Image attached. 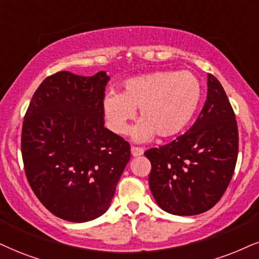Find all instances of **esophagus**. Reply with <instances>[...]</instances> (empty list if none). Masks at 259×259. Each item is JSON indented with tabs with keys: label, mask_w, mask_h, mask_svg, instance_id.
<instances>
[{
	"label": "esophagus",
	"mask_w": 259,
	"mask_h": 259,
	"mask_svg": "<svg viewBox=\"0 0 259 259\" xmlns=\"http://www.w3.org/2000/svg\"><path fill=\"white\" fill-rule=\"evenodd\" d=\"M131 152H132L133 157H138V156H142L143 154H144V149L137 148V146H132V148H131Z\"/></svg>",
	"instance_id": "34e87169"
}]
</instances>
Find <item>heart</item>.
Instances as JSON below:
<instances>
[{
	"label": "heart",
	"mask_w": 259,
	"mask_h": 259,
	"mask_svg": "<svg viewBox=\"0 0 259 259\" xmlns=\"http://www.w3.org/2000/svg\"><path fill=\"white\" fill-rule=\"evenodd\" d=\"M200 101L202 85L193 73L163 71L128 79L122 94H105L102 107L108 126L116 135L128 132L130 121L139 109L140 121L132 137L148 142L155 135L169 138L180 133L193 119Z\"/></svg>",
	"instance_id": "heart-1"
}]
</instances>
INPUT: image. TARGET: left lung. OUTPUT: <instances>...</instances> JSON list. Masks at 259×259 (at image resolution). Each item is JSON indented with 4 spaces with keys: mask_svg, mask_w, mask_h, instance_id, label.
<instances>
[{
    "mask_svg": "<svg viewBox=\"0 0 259 259\" xmlns=\"http://www.w3.org/2000/svg\"><path fill=\"white\" fill-rule=\"evenodd\" d=\"M238 149L234 111L220 81L207 74L206 101L193 126L169 144L145 151L156 203L179 216L211 209L231 183Z\"/></svg>",
    "mask_w": 259,
    "mask_h": 259,
    "instance_id": "8db88e82",
    "label": "left lung"
}]
</instances>
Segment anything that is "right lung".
<instances>
[{"label":"right lung","mask_w":259,"mask_h":259,"mask_svg":"<svg viewBox=\"0 0 259 259\" xmlns=\"http://www.w3.org/2000/svg\"><path fill=\"white\" fill-rule=\"evenodd\" d=\"M107 73L62 71L34 92L22 122L21 154L27 181L57 218L88 222L110 206L131 148L104 127Z\"/></svg>","instance_id":"right-lung-1"}]
</instances>
